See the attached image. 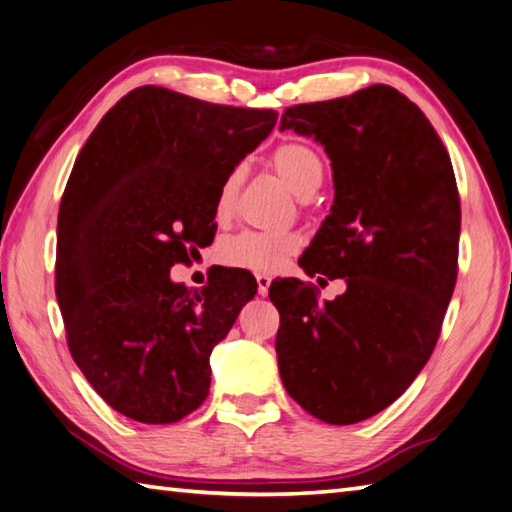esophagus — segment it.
<instances>
[{
    "label": "esophagus",
    "mask_w": 512,
    "mask_h": 512,
    "mask_svg": "<svg viewBox=\"0 0 512 512\" xmlns=\"http://www.w3.org/2000/svg\"><path fill=\"white\" fill-rule=\"evenodd\" d=\"M270 277L268 275H257V292L261 294V296H266L268 294V288H270Z\"/></svg>",
    "instance_id": "34e87169"
}]
</instances>
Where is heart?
<instances>
[{
    "label": "heart",
    "instance_id": "obj_1",
    "mask_svg": "<svg viewBox=\"0 0 512 512\" xmlns=\"http://www.w3.org/2000/svg\"><path fill=\"white\" fill-rule=\"evenodd\" d=\"M270 165L281 181L288 185L299 198H310L316 194V189L323 185L325 165L318 152L301 141H285L277 146L270 154ZM244 181V170L235 165L218 185L216 211L218 220H227L233 209L237 196H240ZM301 251V237L292 231L268 233V231H244L240 235L229 237L220 248V257L227 266L259 272V275H272L279 272L290 257Z\"/></svg>",
    "mask_w": 512,
    "mask_h": 512
}]
</instances>
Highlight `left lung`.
<instances>
[{
  "instance_id": "obj_1",
  "label": "left lung",
  "mask_w": 512,
  "mask_h": 512,
  "mask_svg": "<svg viewBox=\"0 0 512 512\" xmlns=\"http://www.w3.org/2000/svg\"><path fill=\"white\" fill-rule=\"evenodd\" d=\"M285 128L325 146L336 187L299 264L347 292L318 303L299 279L270 283L279 373L305 412L351 425L399 399L441 336L458 277V185L430 120L388 85L288 106Z\"/></svg>"
}]
</instances>
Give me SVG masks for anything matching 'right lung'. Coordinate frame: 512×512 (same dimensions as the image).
<instances>
[{"mask_svg": "<svg viewBox=\"0 0 512 512\" xmlns=\"http://www.w3.org/2000/svg\"><path fill=\"white\" fill-rule=\"evenodd\" d=\"M277 124L272 109L137 87L76 157L58 209L56 299L67 347L124 417L165 425L209 395L211 349L257 281L218 268L200 290L170 279L216 235L218 185Z\"/></svg>", "mask_w": 512, "mask_h": 512, "instance_id": "right-lung-1", "label": "right lung"}]
</instances>
